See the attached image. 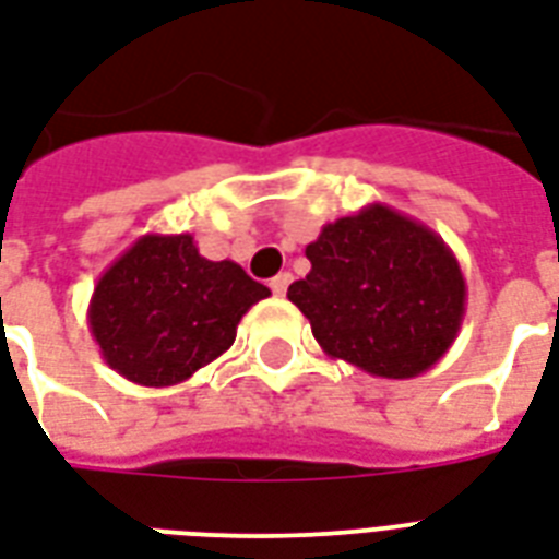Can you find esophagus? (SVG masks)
<instances>
[{"label":"esophagus","instance_id":"34e87169","mask_svg":"<svg viewBox=\"0 0 559 559\" xmlns=\"http://www.w3.org/2000/svg\"><path fill=\"white\" fill-rule=\"evenodd\" d=\"M289 281H293V275H289V272H278V275L270 281L272 293H275V296H284V293H287V287H289Z\"/></svg>","mask_w":559,"mask_h":559}]
</instances>
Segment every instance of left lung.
I'll use <instances>...</instances> for the list:
<instances>
[{"label": "left lung", "instance_id": "left-lung-1", "mask_svg": "<svg viewBox=\"0 0 559 559\" xmlns=\"http://www.w3.org/2000/svg\"><path fill=\"white\" fill-rule=\"evenodd\" d=\"M287 298L322 352L374 374L416 378L457 340L466 281L454 251L413 216L374 202L328 223Z\"/></svg>", "mask_w": 559, "mask_h": 559}]
</instances>
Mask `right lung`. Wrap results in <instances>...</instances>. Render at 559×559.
Listing matches in <instances>:
<instances>
[{"instance_id": "obj_1", "label": "right lung", "mask_w": 559, "mask_h": 559, "mask_svg": "<svg viewBox=\"0 0 559 559\" xmlns=\"http://www.w3.org/2000/svg\"><path fill=\"white\" fill-rule=\"evenodd\" d=\"M270 296L240 263L207 261L190 234H146L102 272L87 322L105 364L140 386H176L234 346Z\"/></svg>"}]
</instances>
